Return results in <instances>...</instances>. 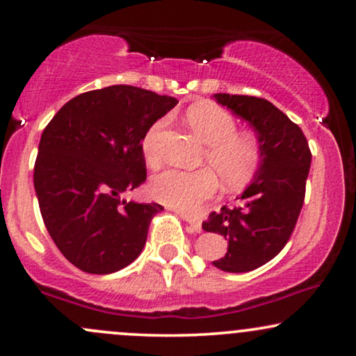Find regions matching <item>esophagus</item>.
Instances as JSON below:
<instances>
[{
  "label": "esophagus",
  "mask_w": 356,
  "mask_h": 356,
  "mask_svg": "<svg viewBox=\"0 0 356 356\" xmlns=\"http://www.w3.org/2000/svg\"><path fill=\"white\" fill-rule=\"evenodd\" d=\"M179 217H181V218H183V220H184V222H186L189 227H191V230H193V232H196V233H199V232H201V230H202V225H201V222H199V220H196V218H191V217L184 216V213H179Z\"/></svg>",
  "instance_id": "1"
}]
</instances>
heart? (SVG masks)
Instances as JSON below:
<instances>
[{
    "instance_id": "obj_1",
    "label": "heart",
    "mask_w": 356,
    "mask_h": 356,
    "mask_svg": "<svg viewBox=\"0 0 356 356\" xmlns=\"http://www.w3.org/2000/svg\"><path fill=\"white\" fill-rule=\"evenodd\" d=\"M165 121H157L144 136L143 154L150 167L160 163L155 138ZM186 123L201 143L207 144L204 162L211 168L196 172L167 170L150 181L155 201L188 216L197 213L204 202L216 196L218 179L230 191L240 189L254 177L261 162L257 143L251 136L236 133L233 116L213 104H197L186 111Z\"/></svg>"
}]
</instances>
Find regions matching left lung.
I'll list each match as a JSON object with an SVG mask.
<instances>
[{"label": "left lung", "instance_id": "obj_1", "mask_svg": "<svg viewBox=\"0 0 356 356\" xmlns=\"http://www.w3.org/2000/svg\"><path fill=\"white\" fill-rule=\"evenodd\" d=\"M213 99L256 131L261 162L235 206L212 212L202 228L227 240L225 254L212 262L217 269L250 272L289 241L303 207L311 152L300 126L269 100L230 94Z\"/></svg>", "mask_w": 356, "mask_h": 356}]
</instances>
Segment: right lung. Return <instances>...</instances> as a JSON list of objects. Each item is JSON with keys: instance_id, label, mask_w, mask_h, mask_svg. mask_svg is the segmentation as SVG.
Returning a JSON list of instances; mask_svg holds the SVG:
<instances>
[{"instance_id": "1", "label": "right lung", "mask_w": 356, "mask_h": 356, "mask_svg": "<svg viewBox=\"0 0 356 356\" xmlns=\"http://www.w3.org/2000/svg\"><path fill=\"white\" fill-rule=\"evenodd\" d=\"M177 99L110 86L71 99L43 129L33 186L51 240L87 274H113L143 252L160 204L121 201L145 181L143 140Z\"/></svg>"}]
</instances>
